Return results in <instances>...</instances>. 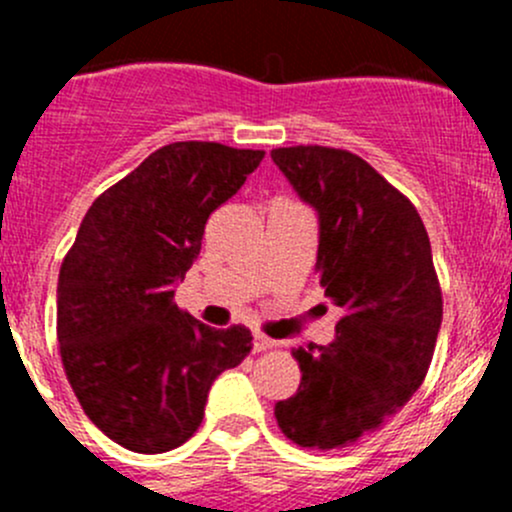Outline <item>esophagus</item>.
<instances>
[{
  "label": "esophagus",
  "instance_id": "1",
  "mask_svg": "<svg viewBox=\"0 0 512 512\" xmlns=\"http://www.w3.org/2000/svg\"><path fill=\"white\" fill-rule=\"evenodd\" d=\"M277 342L275 339L265 337V334H255V339H252V352L260 354V352H270V349H275Z\"/></svg>",
  "mask_w": 512,
  "mask_h": 512
}]
</instances>
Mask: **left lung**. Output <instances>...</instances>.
I'll return each mask as SVG.
<instances>
[{
    "mask_svg": "<svg viewBox=\"0 0 512 512\" xmlns=\"http://www.w3.org/2000/svg\"><path fill=\"white\" fill-rule=\"evenodd\" d=\"M272 160L319 213L314 270L344 312L329 347L292 352L302 381L275 416L297 446L347 448L426 379L443 317L431 242L416 205L356 153L289 146Z\"/></svg>",
    "mask_w": 512,
    "mask_h": 512,
    "instance_id": "obj_1",
    "label": "left lung"
}]
</instances>
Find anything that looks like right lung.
<instances>
[{"label":"right lung","instance_id":"add662e5","mask_svg":"<svg viewBox=\"0 0 512 512\" xmlns=\"http://www.w3.org/2000/svg\"><path fill=\"white\" fill-rule=\"evenodd\" d=\"M265 151L213 141L158 148L81 220L56 289L61 364L84 414L118 446L165 453L198 431L213 381L252 349L175 304L205 223Z\"/></svg>","mask_w":512,"mask_h":512}]
</instances>
